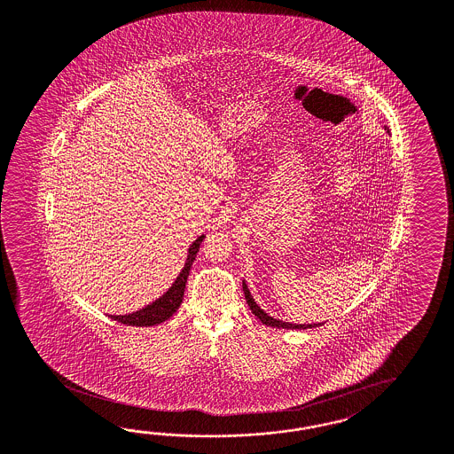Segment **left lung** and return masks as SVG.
<instances>
[{"instance_id":"1","label":"left lung","mask_w":454,"mask_h":454,"mask_svg":"<svg viewBox=\"0 0 454 454\" xmlns=\"http://www.w3.org/2000/svg\"><path fill=\"white\" fill-rule=\"evenodd\" d=\"M385 130L390 132L388 127H385ZM243 291H245L246 302H247V306L251 309V312H253L262 324H266V325L278 327V329H312V327H317V325L324 324V322H319V324H293V322H286V320L270 317L266 310H262V309L258 306V302L254 301V297L249 293L245 279H243Z\"/></svg>"}]
</instances>
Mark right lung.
<instances>
[{"instance_id":"right-lung-1","label":"right lung","mask_w":454,"mask_h":454,"mask_svg":"<svg viewBox=\"0 0 454 454\" xmlns=\"http://www.w3.org/2000/svg\"><path fill=\"white\" fill-rule=\"evenodd\" d=\"M203 239H205V234L198 236L195 241L190 245L188 251H186L184 270H180L176 279L173 281L172 286L163 294L157 297L153 302H150L148 306L142 307L135 312L123 314V316H109V317L121 322V324H125V325H137V327H150V325H157V324L170 319L173 314L178 310L182 301H184L186 279H188L192 264L195 261L196 253H198Z\"/></svg>"}]
</instances>
